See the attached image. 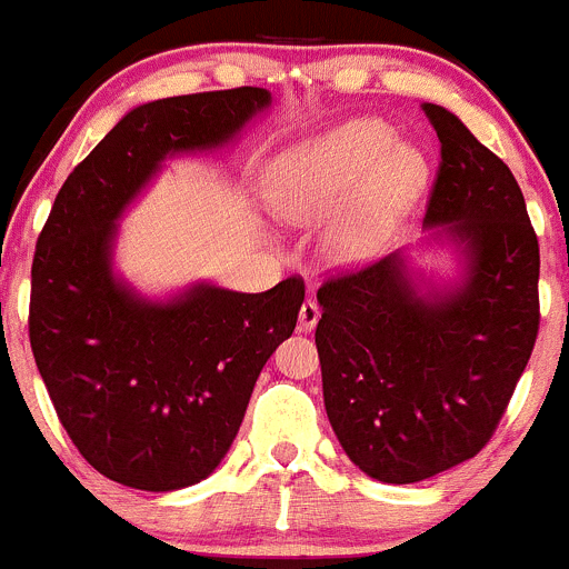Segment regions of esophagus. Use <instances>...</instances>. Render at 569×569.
I'll return each mask as SVG.
<instances>
[{
    "instance_id": "obj_1",
    "label": "esophagus",
    "mask_w": 569,
    "mask_h": 569,
    "mask_svg": "<svg viewBox=\"0 0 569 569\" xmlns=\"http://www.w3.org/2000/svg\"><path fill=\"white\" fill-rule=\"evenodd\" d=\"M320 320V307L312 301V298H307V301L301 303V309H298V331H312L315 326H318Z\"/></svg>"
}]
</instances>
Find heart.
<instances>
[{"instance_id":"b5f03b06","label":"heart","mask_w":569,"mask_h":569,"mask_svg":"<svg viewBox=\"0 0 569 569\" xmlns=\"http://www.w3.org/2000/svg\"><path fill=\"white\" fill-rule=\"evenodd\" d=\"M426 182L429 168L415 146L392 143L390 127L376 118H357L282 151L268 173V196L298 227H323L351 206L329 246L340 262H365L390 243Z\"/></svg>"}]
</instances>
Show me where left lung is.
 I'll use <instances>...</instances> for the list:
<instances>
[{
  "label": "left lung",
  "mask_w": 569,
  "mask_h": 569,
  "mask_svg": "<svg viewBox=\"0 0 569 569\" xmlns=\"http://www.w3.org/2000/svg\"><path fill=\"white\" fill-rule=\"evenodd\" d=\"M442 143L423 246H448L459 277H426L409 251L318 290L323 403L346 457L385 483L473 459L503 418L539 329V243L500 157L440 104Z\"/></svg>",
  "instance_id": "obj_1"
}]
</instances>
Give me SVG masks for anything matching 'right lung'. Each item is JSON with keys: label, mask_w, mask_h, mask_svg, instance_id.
<instances>
[{"label": "right lung", "mask_w": 569, "mask_h": 569, "mask_svg": "<svg viewBox=\"0 0 569 569\" xmlns=\"http://www.w3.org/2000/svg\"><path fill=\"white\" fill-rule=\"evenodd\" d=\"M266 88L129 110L69 173L32 260L30 342L77 451L146 492L199 483L238 437L257 376L292 335L301 279L143 296L116 271L118 221L168 160L212 154L271 110Z\"/></svg>", "instance_id": "1"}]
</instances>
